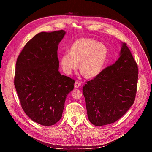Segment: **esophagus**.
I'll list each match as a JSON object with an SVG mask.
<instances>
[{"label": "esophagus", "instance_id": "esophagus-1", "mask_svg": "<svg viewBox=\"0 0 152 152\" xmlns=\"http://www.w3.org/2000/svg\"><path fill=\"white\" fill-rule=\"evenodd\" d=\"M81 86V84L80 83V82L79 81H76L75 83V87H76V88H79V87H80Z\"/></svg>", "mask_w": 152, "mask_h": 152}]
</instances>
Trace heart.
<instances>
[{
	"label": "heart",
	"instance_id": "heart-1",
	"mask_svg": "<svg viewBox=\"0 0 152 152\" xmlns=\"http://www.w3.org/2000/svg\"><path fill=\"white\" fill-rule=\"evenodd\" d=\"M107 45L93 39L81 38L72 44L70 52L64 53L60 58L63 72L71 74L77 70L80 61V69L87 77L98 75L108 58Z\"/></svg>",
	"mask_w": 152,
	"mask_h": 152
}]
</instances>
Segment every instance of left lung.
Instances as JSON below:
<instances>
[{
    "label": "left lung",
    "mask_w": 152,
    "mask_h": 152,
    "mask_svg": "<svg viewBox=\"0 0 152 152\" xmlns=\"http://www.w3.org/2000/svg\"><path fill=\"white\" fill-rule=\"evenodd\" d=\"M119 56L115 63L87 81L82 89L87 117L94 126L116 122L135 100L138 68L126 43L122 44Z\"/></svg>",
    "instance_id": "left-lung-1"
}]
</instances>
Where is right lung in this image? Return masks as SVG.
<instances>
[{"instance_id":"1","label":"right lung","mask_w":152,"mask_h":152,"mask_svg":"<svg viewBox=\"0 0 152 152\" xmlns=\"http://www.w3.org/2000/svg\"><path fill=\"white\" fill-rule=\"evenodd\" d=\"M65 31L40 32L26 44L16 64L15 86L21 107L32 121L52 126L62 117L75 80L59 72L58 45Z\"/></svg>"}]
</instances>
